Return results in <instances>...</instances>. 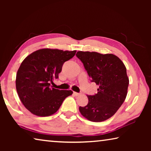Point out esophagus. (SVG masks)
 Listing matches in <instances>:
<instances>
[{
	"label": "esophagus",
	"mask_w": 151,
	"mask_h": 151,
	"mask_svg": "<svg viewBox=\"0 0 151 151\" xmlns=\"http://www.w3.org/2000/svg\"><path fill=\"white\" fill-rule=\"evenodd\" d=\"M73 94L75 96H79L81 94V93H76V92H73Z\"/></svg>",
	"instance_id": "34e87169"
}]
</instances>
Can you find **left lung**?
Listing matches in <instances>:
<instances>
[{"mask_svg": "<svg viewBox=\"0 0 151 151\" xmlns=\"http://www.w3.org/2000/svg\"><path fill=\"white\" fill-rule=\"evenodd\" d=\"M88 76L99 88L94 95H87L88 103L79 107L82 115L88 121L102 122L114 115L124 103L129 80L127 69L120 58L112 54L78 51Z\"/></svg>", "mask_w": 151, "mask_h": 151, "instance_id": "left-lung-1", "label": "left lung"}]
</instances>
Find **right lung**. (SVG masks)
<instances>
[{"mask_svg": "<svg viewBox=\"0 0 151 151\" xmlns=\"http://www.w3.org/2000/svg\"><path fill=\"white\" fill-rule=\"evenodd\" d=\"M76 51L42 48L24 58L17 73L16 88L19 98L27 110L37 116H48L55 113L72 91L50 87L58 78L65 62Z\"/></svg>", "mask_w": 151, "mask_h": 151, "instance_id": "obj_1", "label": "right lung"}]
</instances>
